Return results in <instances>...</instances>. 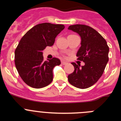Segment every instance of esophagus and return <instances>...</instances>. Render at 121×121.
<instances>
[{
	"label": "esophagus",
	"instance_id": "1",
	"mask_svg": "<svg viewBox=\"0 0 121 121\" xmlns=\"http://www.w3.org/2000/svg\"><path fill=\"white\" fill-rule=\"evenodd\" d=\"M61 64H62V65H67V62H65L62 61Z\"/></svg>",
	"mask_w": 121,
	"mask_h": 121
}]
</instances>
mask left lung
Listing matches in <instances>:
<instances>
[{
	"mask_svg": "<svg viewBox=\"0 0 121 121\" xmlns=\"http://www.w3.org/2000/svg\"><path fill=\"white\" fill-rule=\"evenodd\" d=\"M68 29L81 37V46L76 56L78 60L85 63L81 67V65L71 63L74 70L68 76V80L77 88H87L93 85L102 75L108 61L109 47L104 38L90 26L76 24Z\"/></svg>",
	"mask_w": 121,
	"mask_h": 121,
	"instance_id": "8db88e82",
	"label": "left lung"
}]
</instances>
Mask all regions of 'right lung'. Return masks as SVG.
<instances>
[{
    "mask_svg": "<svg viewBox=\"0 0 121 121\" xmlns=\"http://www.w3.org/2000/svg\"><path fill=\"white\" fill-rule=\"evenodd\" d=\"M64 25L42 23L36 25L22 37L15 50V65L25 84L35 88H43L52 82L53 69L60 64L54 57L43 61V51L53 45Z\"/></svg>",
    "mask_w": 121,
    "mask_h": 121,
    "instance_id": "1",
    "label": "right lung"
}]
</instances>
